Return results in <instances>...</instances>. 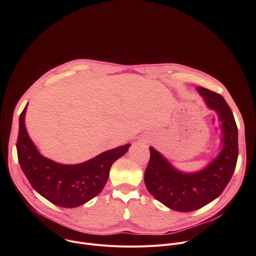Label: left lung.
<instances>
[{"label": "left lung", "mask_w": 256, "mask_h": 256, "mask_svg": "<svg viewBox=\"0 0 256 256\" xmlns=\"http://www.w3.org/2000/svg\"><path fill=\"white\" fill-rule=\"evenodd\" d=\"M196 90L218 114L222 151L202 170L184 173L150 147V161L144 171V184L149 192L169 208L182 212L198 210L220 196L229 184L238 159V128L231 108L218 93L202 87Z\"/></svg>", "instance_id": "8db88e82"}]
</instances>
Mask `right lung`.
<instances>
[{
  "label": "right lung",
  "mask_w": 256,
  "mask_h": 256,
  "mask_svg": "<svg viewBox=\"0 0 256 256\" xmlns=\"http://www.w3.org/2000/svg\"><path fill=\"white\" fill-rule=\"evenodd\" d=\"M27 105L19 118L17 155L22 171L32 188L52 204L62 208L82 206L101 192L112 165L124 156L130 144L101 153L76 165H64L50 160L38 152L25 128Z\"/></svg>",
  "instance_id": "right-lung-1"
}]
</instances>
